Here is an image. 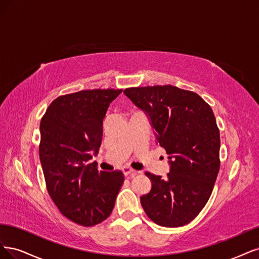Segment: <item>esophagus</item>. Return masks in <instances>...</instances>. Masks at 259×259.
<instances>
[{"instance_id":"34e87169","label":"esophagus","mask_w":259,"mask_h":259,"mask_svg":"<svg viewBox=\"0 0 259 259\" xmlns=\"http://www.w3.org/2000/svg\"><path fill=\"white\" fill-rule=\"evenodd\" d=\"M122 172H123L124 175H130V177H135V175L137 174V171L131 169L130 166H128V165H124V166H123V168H122Z\"/></svg>"}]
</instances>
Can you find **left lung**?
<instances>
[{
  "label": "left lung",
  "mask_w": 259,
  "mask_h": 259,
  "mask_svg": "<svg viewBox=\"0 0 259 259\" xmlns=\"http://www.w3.org/2000/svg\"><path fill=\"white\" fill-rule=\"evenodd\" d=\"M123 94L148 114L171 165L164 180L145 173L152 189L141 204L157 225L184 226L206 204L220 171L221 138L212 108L196 93L172 85L131 87Z\"/></svg>",
  "instance_id": "obj_1"
}]
</instances>
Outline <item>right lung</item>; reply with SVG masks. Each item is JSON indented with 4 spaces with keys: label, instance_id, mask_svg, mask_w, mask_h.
Returning a JSON list of instances; mask_svg holds the SVG:
<instances>
[{
    "label": "right lung",
    "instance_id": "add662e5",
    "mask_svg": "<svg viewBox=\"0 0 259 259\" xmlns=\"http://www.w3.org/2000/svg\"><path fill=\"white\" fill-rule=\"evenodd\" d=\"M121 89H93L58 97L40 120L39 160L48 194L66 219L95 226L112 213L123 173L99 171L103 118Z\"/></svg>",
    "mask_w": 259,
    "mask_h": 259
}]
</instances>
